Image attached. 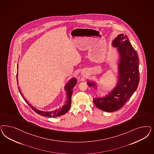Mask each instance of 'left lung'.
Returning <instances> with one entry per match:
<instances>
[{
  "label": "left lung",
  "mask_w": 154,
  "mask_h": 154,
  "mask_svg": "<svg viewBox=\"0 0 154 154\" xmlns=\"http://www.w3.org/2000/svg\"><path fill=\"white\" fill-rule=\"evenodd\" d=\"M112 45L117 48L120 56L117 83L106 96L94 99L95 105L107 112L121 108L137 90L139 82L138 55L127 35H119L113 41ZM87 84L90 87L92 86L95 88L94 82H88Z\"/></svg>",
  "instance_id": "1"
}]
</instances>
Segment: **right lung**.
Returning a JSON list of instances; mask_svg holds the SVG:
<instances>
[{
	"label": "right lung",
	"instance_id": "right-lung-1",
	"mask_svg": "<svg viewBox=\"0 0 154 154\" xmlns=\"http://www.w3.org/2000/svg\"><path fill=\"white\" fill-rule=\"evenodd\" d=\"M18 66V65H17ZM18 69V67H17ZM17 74L16 75L17 78V85H18V79H17ZM77 83V80L75 78H72L71 79L69 80L67 83V85L65 86V91L67 92V100L65 102V104L64 105H63L62 107H60L59 109H55L53 111H50V112H45V111H41L38 109H36L32 105L30 104L29 103L28 101H26L24 97V96L21 94V91L19 88V87H18L19 91L20 92V94L23 98L25 100V102L29 105L30 107L33 109L35 111V113L37 114H40L41 116H46V117H59L60 116H62L65 113H66L71 106V96L72 94V91H73V88L74 87L75 85Z\"/></svg>",
	"mask_w": 154,
	"mask_h": 154
}]
</instances>
